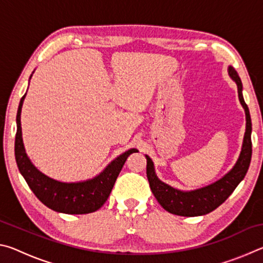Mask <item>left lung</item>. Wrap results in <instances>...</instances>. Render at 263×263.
I'll return each instance as SVG.
<instances>
[{"label":"left lung","instance_id":"left-lung-1","mask_svg":"<svg viewBox=\"0 0 263 263\" xmlns=\"http://www.w3.org/2000/svg\"><path fill=\"white\" fill-rule=\"evenodd\" d=\"M229 75L231 79L237 83L238 96L242 108L246 114V132H245L242 148L240 152L237 163L231 171L210 185L203 186L201 189L191 191H182L173 188V186L163 183L158 179L154 172V164L148 155L147 166H146V174L149 182L151 190L154 197L158 199L164 210L173 213V215L183 217H196L203 216L217 209L220 204L224 203L229 196L233 193L238 184L243 180L248 171L249 163L252 158V121L247 104L245 103L242 96V83L239 75L233 67H229Z\"/></svg>","mask_w":263,"mask_h":263}]
</instances>
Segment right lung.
Segmentation results:
<instances>
[{"instance_id":"add662e5","label":"right lung","mask_w":263,"mask_h":263,"mask_svg":"<svg viewBox=\"0 0 263 263\" xmlns=\"http://www.w3.org/2000/svg\"><path fill=\"white\" fill-rule=\"evenodd\" d=\"M25 95L21 99L18 110H17L15 158L17 167L30 189L33 191L39 201L57 212L68 213V215H84V213L99 210L108 199L127 157L138 151L136 148L126 151L125 153L111 161L103 172L90 180L72 182V183L53 180L39 172L25 153L21 127V112Z\"/></svg>"}]
</instances>
